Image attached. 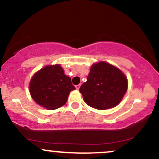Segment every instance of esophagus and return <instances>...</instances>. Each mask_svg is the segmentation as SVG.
Instances as JSON below:
<instances>
[{
	"label": "esophagus",
	"instance_id": "34e87169",
	"mask_svg": "<svg viewBox=\"0 0 159 159\" xmlns=\"http://www.w3.org/2000/svg\"><path fill=\"white\" fill-rule=\"evenodd\" d=\"M80 87H81V85H80V84H78V85H76V86H75V88L77 89V90H79Z\"/></svg>",
	"mask_w": 159,
	"mask_h": 159
}]
</instances>
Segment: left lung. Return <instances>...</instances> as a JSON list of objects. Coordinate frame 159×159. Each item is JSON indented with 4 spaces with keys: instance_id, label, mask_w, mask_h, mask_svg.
<instances>
[{
    "instance_id": "left-lung-1",
    "label": "left lung",
    "mask_w": 159,
    "mask_h": 159,
    "mask_svg": "<svg viewBox=\"0 0 159 159\" xmlns=\"http://www.w3.org/2000/svg\"><path fill=\"white\" fill-rule=\"evenodd\" d=\"M127 88V78L122 71L106 62H99L91 66L87 81L79 91L89 106L105 110L117 105Z\"/></svg>"
}]
</instances>
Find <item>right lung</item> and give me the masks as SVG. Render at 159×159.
<instances>
[{"label": "right lung", "mask_w": 159, "mask_h": 159, "mask_svg": "<svg viewBox=\"0 0 159 159\" xmlns=\"http://www.w3.org/2000/svg\"><path fill=\"white\" fill-rule=\"evenodd\" d=\"M30 93L38 105L54 110L64 105L69 93L75 89L71 78L59 64L46 66L34 75L30 82Z\"/></svg>", "instance_id": "1"}]
</instances>
